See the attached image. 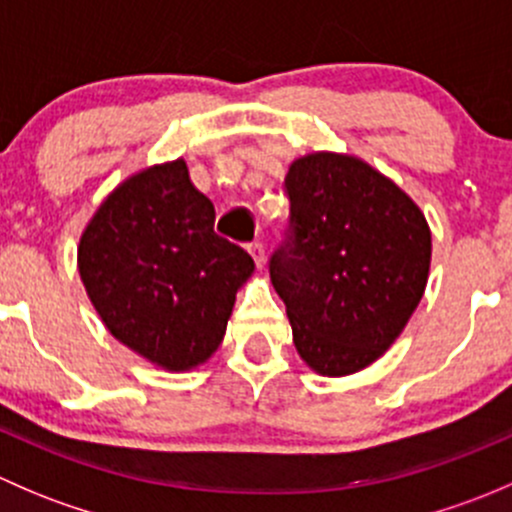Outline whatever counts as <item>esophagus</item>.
Returning a JSON list of instances; mask_svg holds the SVG:
<instances>
[{
    "instance_id": "34e87169",
    "label": "esophagus",
    "mask_w": 512,
    "mask_h": 512,
    "mask_svg": "<svg viewBox=\"0 0 512 512\" xmlns=\"http://www.w3.org/2000/svg\"><path fill=\"white\" fill-rule=\"evenodd\" d=\"M247 252H250L255 265L262 270V267H265V245H262V242H252V245H247Z\"/></svg>"
}]
</instances>
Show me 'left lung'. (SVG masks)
<instances>
[{
    "label": "left lung",
    "mask_w": 512,
    "mask_h": 512,
    "mask_svg": "<svg viewBox=\"0 0 512 512\" xmlns=\"http://www.w3.org/2000/svg\"><path fill=\"white\" fill-rule=\"evenodd\" d=\"M292 230L270 260L292 342L319 376H349L399 339L426 292L431 227L366 160L312 151L287 170Z\"/></svg>",
    "instance_id": "obj_1"
}]
</instances>
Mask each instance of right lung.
<instances>
[{
	"label": "right lung",
	"mask_w": 512,
	"mask_h": 512,
	"mask_svg": "<svg viewBox=\"0 0 512 512\" xmlns=\"http://www.w3.org/2000/svg\"><path fill=\"white\" fill-rule=\"evenodd\" d=\"M213 225V203L175 158L121 180L81 232L76 265L101 322L170 374L218 352L237 289L255 272Z\"/></svg>",
	"instance_id": "right-lung-1"
}]
</instances>
